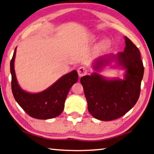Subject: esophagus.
<instances>
[{"label": "esophagus", "instance_id": "obj_1", "mask_svg": "<svg viewBox=\"0 0 154 154\" xmlns=\"http://www.w3.org/2000/svg\"><path fill=\"white\" fill-rule=\"evenodd\" d=\"M78 74H79L80 77L84 76V75H87L88 74V69L84 66L80 67L79 69H78Z\"/></svg>", "mask_w": 154, "mask_h": 154}]
</instances>
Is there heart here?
Masks as SVG:
<instances>
[{
	"instance_id": "heart-1",
	"label": "heart",
	"mask_w": 154,
	"mask_h": 154,
	"mask_svg": "<svg viewBox=\"0 0 154 154\" xmlns=\"http://www.w3.org/2000/svg\"><path fill=\"white\" fill-rule=\"evenodd\" d=\"M93 39H95V37H93ZM111 46V42L108 39H105L103 40L102 41L99 43V45L97 47V51L99 53H102L105 52V51H107Z\"/></svg>"
}]
</instances>
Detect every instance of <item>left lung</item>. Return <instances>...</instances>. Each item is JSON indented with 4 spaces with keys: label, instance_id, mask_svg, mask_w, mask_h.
Wrapping results in <instances>:
<instances>
[{
    "label": "left lung",
    "instance_id": "1",
    "mask_svg": "<svg viewBox=\"0 0 154 154\" xmlns=\"http://www.w3.org/2000/svg\"><path fill=\"white\" fill-rule=\"evenodd\" d=\"M124 52L109 54L96 59L94 69L101 71L115 61L114 67L125 69L123 79H108L98 73L80 79L88 103V110L96 119L110 121L122 117L138 101L144 73L139 48L127 37Z\"/></svg>",
    "mask_w": 154,
    "mask_h": 154
}]
</instances>
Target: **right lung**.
Returning <instances> with one entry per match:
<instances>
[{
	"label": "right lung",
	"instance_id": "1",
	"mask_svg": "<svg viewBox=\"0 0 154 154\" xmlns=\"http://www.w3.org/2000/svg\"><path fill=\"white\" fill-rule=\"evenodd\" d=\"M16 48L10 63L11 88L13 97L20 106L29 116L47 120L60 115L64 109L65 101L72 85L79 80L76 70L63 75L47 89L38 93L27 92L17 82L14 68Z\"/></svg>",
	"mask_w": 154,
	"mask_h": 154
}]
</instances>
